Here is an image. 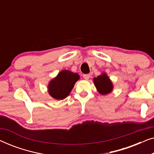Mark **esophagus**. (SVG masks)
I'll return each instance as SVG.
<instances>
[{
    "instance_id": "obj_1",
    "label": "esophagus",
    "mask_w": 154,
    "mask_h": 154,
    "mask_svg": "<svg viewBox=\"0 0 154 154\" xmlns=\"http://www.w3.org/2000/svg\"><path fill=\"white\" fill-rule=\"evenodd\" d=\"M90 74H84V75H83L84 79H85V80H88V79H90Z\"/></svg>"
}]
</instances>
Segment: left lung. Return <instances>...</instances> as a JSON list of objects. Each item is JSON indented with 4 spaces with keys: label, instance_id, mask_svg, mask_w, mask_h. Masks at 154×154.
I'll return each mask as SVG.
<instances>
[{
    "label": "left lung",
    "instance_id": "left-lung-1",
    "mask_svg": "<svg viewBox=\"0 0 154 154\" xmlns=\"http://www.w3.org/2000/svg\"><path fill=\"white\" fill-rule=\"evenodd\" d=\"M93 81L98 92L102 95L110 93L113 90V85L112 82L105 73L94 78Z\"/></svg>",
    "mask_w": 154,
    "mask_h": 154
}]
</instances>
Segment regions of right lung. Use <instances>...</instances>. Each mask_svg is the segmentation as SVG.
Masks as SVG:
<instances>
[{"label": "right lung", "instance_id": "add662e5", "mask_svg": "<svg viewBox=\"0 0 154 154\" xmlns=\"http://www.w3.org/2000/svg\"><path fill=\"white\" fill-rule=\"evenodd\" d=\"M79 79V75L76 73H73L69 70L60 71L48 84L50 95L55 100H64L70 94L75 82Z\"/></svg>", "mask_w": 154, "mask_h": 154}]
</instances>
